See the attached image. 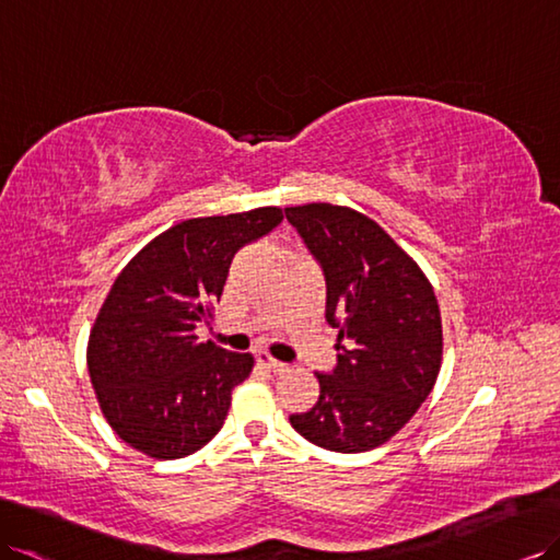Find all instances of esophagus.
Instances as JSON below:
<instances>
[{
	"label": "esophagus",
	"instance_id": "esophagus-1",
	"mask_svg": "<svg viewBox=\"0 0 560 560\" xmlns=\"http://www.w3.org/2000/svg\"><path fill=\"white\" fill-rule=\"evenodd\" d=\"M256 361H258V363H261V365H266V368H270V371H276V373H282V371H284V368H288V365H284L282 361H278V359H272L268 351H256Z\"/></svg>",
	"mask_w": 560,
	"mask_h": 560
}]
</instances>
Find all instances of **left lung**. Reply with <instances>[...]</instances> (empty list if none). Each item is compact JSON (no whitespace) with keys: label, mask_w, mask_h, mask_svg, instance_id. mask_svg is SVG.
<instances>
[{"label":"left lung","mask_w":560,"mask_h":560,"mask_svg":"<svg viewBox=\"0 0 560 560\" xmlns=\"http://www.w3.org/2000/svg\"><path fill=\"white\" fill-rule=\"evenodd\" d=\"M325 276L337 365L320 397L290 416L304 440L359 454L392 440L428 399L442 368V316L425 272L371 218L335 203L284 209Z\"/></svg>","instance_id":"left-lung-1"}]
</instances>
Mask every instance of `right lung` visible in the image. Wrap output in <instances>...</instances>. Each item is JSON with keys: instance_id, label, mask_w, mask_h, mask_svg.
I'll list each match as a JSON object with an SVG mask.
<instances>
[{"instance_id": "right-lung-1", "label": "right lung", "mask_w": 560, "mask_h": 560, "mask_svg": "<svg viewBox=\"0 0 560 560\" xmlns=\"http://www.w3.org/2000/svg\"><path fill=\"white\" fill-rule=\"evenodd\" d=\"M280 223L278 207L189 218L118 272L92 325L88 368L122 442L173 460L199 452L223 428L254 357L199 342L195 327L221 302L233 256Z\"/></svg>"}]
</instances>
